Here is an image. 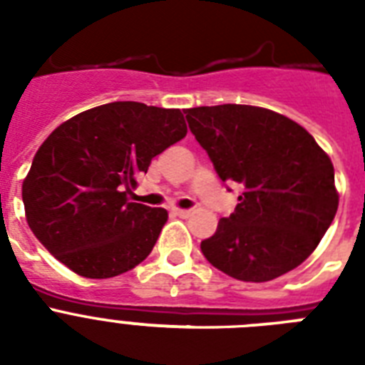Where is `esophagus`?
Listing matches in <instances>:
<instances>
[{
  "label": "esophagus",
  "instance_id": "34e87169",
  "mask_svg": "<svg viewBox=\"0 0 365 365\" xmlns=\"http://www.w3.org/2000/svg\"><path fill=\"white\" fill-rule=\"evenodd\" d=\"M174 214L180 217H189L191 216V210H183V208H174Z\"/></svg>",
  "mask_w": 365,
  "mask_h": 365
}]
</instances>
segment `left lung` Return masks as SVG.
<instances>
[{
    "mask_svg": "<svg viewBox=\"0 0 365 365\" xmlns=\"http://www.w3.org/2000/svg\"><path fill=\"white\" fill-rule=\"evenodd\" d=\"M220 180L240 187L239 205L200 242L212 265L244 282H267L314 252L339 206L334 165L288 117L255 106L185 110Z\"/></svg>",
    "mask_w": 365,
    "mask_h": 365,
    "instance_id": "8db88e82",
    "label": "left lung"
}]
</instances>
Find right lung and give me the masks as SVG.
I'll return each mask as SVG.
<instances>
[{
  "label": "right lung",
  "instance_id": "obj_1",
  "mask_svg": "<svg viewBox=\"0 0 365 365\" xmlns=\"http://www.w3.org/2000/svg\"><path fill=\"white\" fill-rule=\"evenodd\" d=\"M185 134L182 111L140 102H111L62 123L22 183L31 233L85 278L134 269L151 254L168 212L128 195L151 159Z\"/></svg>",
  "mask_w": 365,
  "mask_h": 365
}]
</instances>
